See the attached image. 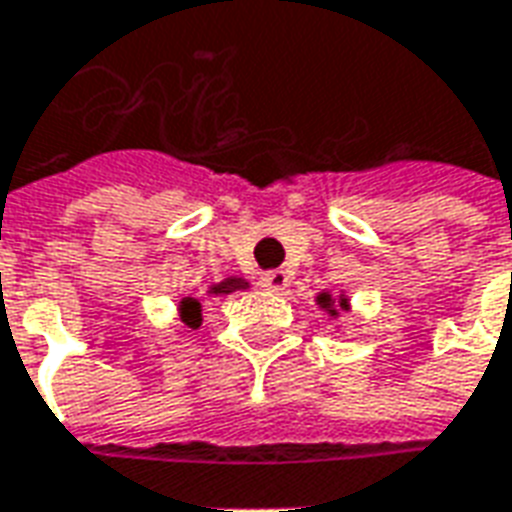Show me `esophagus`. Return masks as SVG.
<instances>
[{"label":"esophagus","mask_w":512,"mask_h":512,"mask_svg":"<svg viewBox=\"0 0 512 512\" xmlns=\"http://www.w3.org/2000/svg\"><path fill=\"white\" fill-rule=\"evenodd\" d=\"M260 285L266 290H285L288 288V274L285 271H266L260 277Z\"/></svg>","instance_id":"1"}]
</instances>
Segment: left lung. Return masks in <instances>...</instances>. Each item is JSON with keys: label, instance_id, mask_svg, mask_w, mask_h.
I'll list each match as a JSON object with an SVG mask.
<instances>
[{"label": "left lung", "instance_id": "8db88e82", "mask_svg": "<svg viewBox=\"0 0 512 512\" xmlns=\"http://www.w3.org/2000/svg\"><path fill=\"white\" fill-rule=\"evenodd\" d=\"M323 304V307H332V299H329V296H326V293H323L321 299H318ZM340 307H348V304H345V299H340ZM334 312V310H332Z\"/></svg>", "mask_w": 512, "mask_h": 512}]
</instances>
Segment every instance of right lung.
<instances>
[{"label":"right lung","instance_id":"add662e5","mask_svg":"<svg viewBox=\"0 0 512 512\" xmlns=\"http://www.w3.org/2000/svg\"><path fill=\"white\" fill-rule=\"evenodd\" d=\"M246 288L244 279H224V282H219V285H213L211 293H233V290H241ZM180 310H183V321L189 323V326H197L200 323V301L197 299H186L183 304H180Z\"/></svg>","mask_w":512,"mask_h":512}]
</instances>
